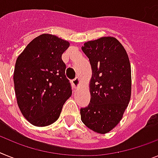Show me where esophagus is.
Here are the masks:
<instances>
[{"mask_svg":"<svg viewBox=\"0 0 158 158\" xmlns=\"http://www.w3.org/2000/svg\"><path fill=\"white\" fill-rule=\"evenodd\" d=\"M79 82H80V80H79V78L78 77H76L75 79H73V80L72 81V83H73V86L75 87V88H77V87L79 86Z\"/></svg>","mask_w":158,"mask_h":158,"instance_id":"esophagus-1","label":"esophagus"}]
</instances>
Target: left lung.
<instances>
[{
  "label": "left lung",
  "instance_id": "1",
  "mask_svg": "<svg viewBox=\"0 0 158 158\" xmlns=\"http://www.w3.org/2000/svg\"><path fill=\"white\" fill-rule=\"evenodd\" d=\"M92 69L90 102L81 118L95 132L111 131L122 119L130 101L131 65L127 52L114 37H102L81 47Z\"/></svg>",
  "mask_w": 158,
  "mask_h": 158
}]
</instances>
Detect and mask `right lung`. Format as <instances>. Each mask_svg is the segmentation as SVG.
<instances>
[{"label": "right lung", "mask_w": 158, "mask_h": 158, "mask_svg": "<svg viewBox=\"0 0 158 158\" xmlns=\"http://www.w3.org/2000/svg\"><path fill=\"white\" fill-rule=\"evenodd\" d=\"M69 47L66 40L43 34L17 59L14 73L17 102L23 116L35 126L45 127L56 122L72 95L61 58Z\"/></svg>", "instance_id": "1"}]
</instances>
